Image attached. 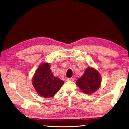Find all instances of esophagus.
I'll list each match as a JSON object with an SVG mask.
<instances>
[{"label":"esophagus","instance_id":"34e87169","mask_svg":"<svg viewBox=\"0 0 129 129\" xmlns=\"http://www.w3.org/2000/svg\"><path fill=\"white\" fill-rule=\"evenodd\" d=\"M67 81H74V79H73V78H67Z\"/></svg>","mask_w":129,"mask_h":129}]
</instances>
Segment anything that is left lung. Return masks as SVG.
<instances>
[{
	"label": "left lung",
	"instance_id": "obj_1",
	"mask_svg": "<svg viewBox=\"0 0 129 129\" xmlns=\"http://www.w3.org/2000/svg\"><path fill=\"white\" fill-rule=\"evenodd\" d=\"M100 73L94 68L89 67L83 75L76 81V84L85 94H91L96 91L101 85Z\"/></svg>",
	"mask_w": 129,
	"mask_h": 129
}]
</instances>
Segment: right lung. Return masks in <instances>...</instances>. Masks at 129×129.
<instances>
[{
    "label": "right lung",
    "mask_w": 129,
    "mask_h": 129,
    "mask_svg": "<svg viewBox=\"0 0 129 129\" xmlns=\"http://www.w3.org/2000/svg\"><path fill=\"white\" fill-rule=\"evenodd\" d=\"M50 68L48 62L40 64L32 79L33 85L38 94L46 98L53 97L64 83L53 75Z\"/></svg>",
    "instance_id": "obj_1"
}]
</instances>
